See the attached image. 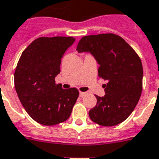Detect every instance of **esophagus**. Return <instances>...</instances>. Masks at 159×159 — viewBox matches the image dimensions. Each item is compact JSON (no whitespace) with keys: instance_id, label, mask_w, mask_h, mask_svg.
<instances>
[{"instance_id":"1","label":"esophagus","mask_w":159,"mask_h":159,"mask_svg":"<svg viewBox=\"0 0 159 159\" xmlns=\"http://www.w3.org/2000/svg\"><path fill=\"white\" fill-rule=\"evenodd\" d=\"M86 94H87V93H86V92H80V97L85 96Z\"/></svg>"}]
</instances>
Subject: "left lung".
Returning a JSON list of instances; mask_svg holds the SVG:
<instances>
[{"mask_svg": "<svg viewBox=\"0 0 159 159\" xmlns=\"http://www.w3.org/2000/svg\"><path fill=\"white\" fill-rule=\"evenodd\" d=\"M79 53H89L99 64L105 95L96 96L97 104L89 112L93 122L114 126L129 116L139 100L143 87V66L139 55L120 36L99 34L84 36L77 46Z\"/></svg>", "mask_w": 159, "mask_h": 159, "instance_id": "8db88e82", "label": "left lung"}]
</instances>
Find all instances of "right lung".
I'll return each instance as SVG.
<instances>
[{
    "label": "right lung",
    "mask_w": 159,
    "mask_h": 159,
    "mask_svg": "<svg viewBox=\"0 0 159 159\" xmlns=\"http://www.w3.org/2000/svg\"><path fill=\"white\" fill-rule=\"evenodd\" d=\"M75 38L40 37L23 51L15 71V87L27 114L42 125H55L70 116L79 97L75 88L64 89L55 78L63 55Z\"/></svg>",
    "instance_id": "1"
}]
</instances>
